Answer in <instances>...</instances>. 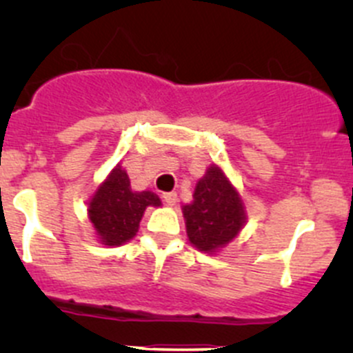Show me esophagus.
<instances>
[{
  "instance_id": "34e87169",
  "label": "esophagus",
  "mask_w": 353,
  "mask_h": 353,
  "mask_svg": "<svg viewBox=\"0 0 353 353\" xmlns=\"http://www.w3.org/2000/svg\"><path fill=\"white\" fill-rule=\"evenodd\" d=\"M163 201L167 203V205H176V201H177V193L176 191H169V193H163Z\"/></svg>"
}]
</instances>
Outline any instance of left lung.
I'll use <instances>...</instances> for the list:
<instances>
[{
  "label": "left lung",
  "instance_id": "1",
  "mask_svg": "<svg viewBox=\"0 0 353 353\" xmlns=\"http://www.w3.org/2000/svg\"><path fill=\"white\" fill-rule=\"evenodd\" d=\"M191 244L203 252H215L239 234L245 222L243 199L216 165L198 181L193 203L183 206Z\"/></svg>",
  "mask_w": 353,
  "mask_h": 353
}]
</instances>
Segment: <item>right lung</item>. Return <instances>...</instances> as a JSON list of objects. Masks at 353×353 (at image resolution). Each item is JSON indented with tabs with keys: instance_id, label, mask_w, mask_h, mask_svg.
Masks as SVG:
<instances>
[{
	"instance_id": "add662e5",
	"label": "right lung",
	"mask_w": 353,
	"mask_h": 353,
	"mask_svg": "<svg viewBox=\"0 0 353 353\" xmlns=\"http://www.w3.org/2000/svg\"><path fill=\"white\" fill-rule=\"evenodd\" d=\"M147 206H160L152 191H133L130 177L116 165L99 186L88 205V219L105 245H121L133 239Z\"/></svg>"
}]
</instances>
